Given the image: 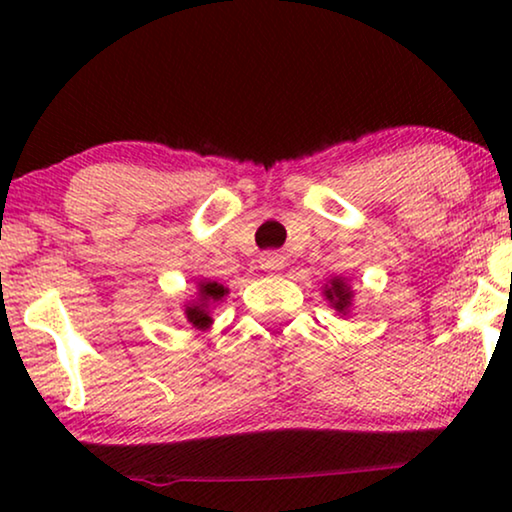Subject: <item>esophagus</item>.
I'll use <instances>...</instances> for the list:
<instances>
[{
    "label": "esophagus",
    "instance_id": "esophagus-1",
    "mask_svg": "<svg viewBox=\"0 0 512 512\" xmlns=\"http://www.w3.org/2000/svg\"><path fill=\"white\" fill-rule=\"evenodd\" d=\"M261 268L268 270V272L282 270L284 268V258L279 256V254H275V251H272V254H263L261 256Z\"/></svg>",
    "mask_w": 512,
    "mask_h": 512
}]
</instances>
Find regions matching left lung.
Segmentation results:
<instances>
[{
    "label": "left lung",
    "mask_w": 512,
    "mask_h": 512,
    "mask_svg": "<svg viewBox=\"0 0 512 512\" xmlns=\"http://www.w3.org/2000/svg\"><path fill=\"white\" fill-rule=\"evenodd\" d=\"M321 293H324V298L328 300V305H331V310L338 312L340 317H349V312H352V305H354V291L352 286H349V279L331 277L324 284V291Z\"/></svg>",
    "instance_id": "left-lung-1"
}]
</instances>
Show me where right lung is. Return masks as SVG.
Returning a JSON list of instances; mask_svg holds the SVG:
<instances>
[{"instance_id":"right-lung-1","label":"right lung","mask_w":512,"mask_h":512,"mask_svg":"<svg viewBox=\"0 0 512 512\" xmlns=\"http://www.w3.org/2000/svg\"><path fill=\"white\" fill-rule=\"evenodd\" d=\"M228 296V286H223L219 282H212V279H202L198 282V291L191 300H186L184 305V317L188 324L198 331H207L209 326L214 324L212 312L214 307L223 303V298Z\"/></svg>"}]
</instances>
